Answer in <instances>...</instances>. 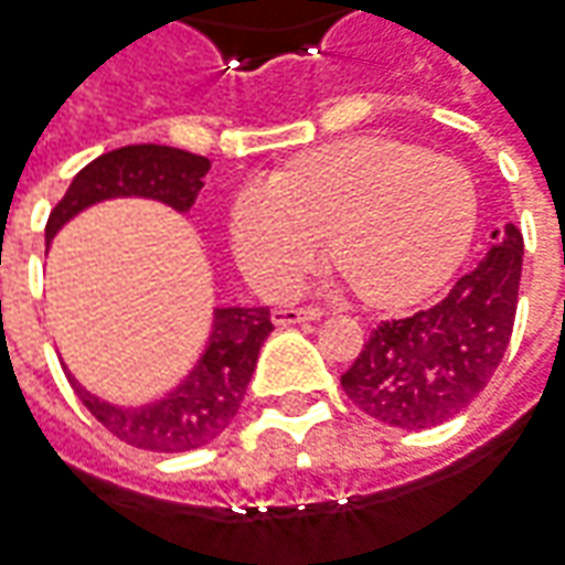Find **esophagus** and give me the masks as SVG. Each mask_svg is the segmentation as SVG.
<instances>
[{
	"label": "esophagus",
	"instance_id": "obj_1",
	"mask_svg": "<svg viewBox=\"0 0 565 565\" xmlns=\"http://www.w3.org/2000/svg\"><path fill=\"white\" fill-rule=\"evenodd\" d=\"M321 318V309H275L271 311V321L278 327H294V323L318 321Z\"/></svg>",
	"mask_w": 565,
	"mask_h": 565
}]
</instances>
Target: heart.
Instances as JSON below:
<instances>
[{
  "mask_svg": "<svg viewBox=\"0 0 565 565\" xmlns=\"http://www.w3.org/2000/svg\"><path fill=\"white\" fill-rule=\"evenodd\" d=\"M475 226L477 186L461 161L382 137L318 149L232 201L235 256L271 296L302 281L330 232V256L366 302H413L456 271Z\"/></svg>",
  "mask_w": 565,
  "mask_h": 565,
  "instance_id": "heart-1",
  "label": "heart"
}]
</instances>
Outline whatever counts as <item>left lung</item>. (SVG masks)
I'll return each instance as SVG.
<instances>
[{
  "label": "left lung",
  "mask_w": 565,
  "mask_h": 565,
  "mask_svg": "<svg viewBox=\"0 0 565 565\" xmlns=\"http://www.w3.org/2000/svg\"><path fill=\"white\" fill-rule=\"evenodd\" d=\"M495 244L480 266L461 275L440 302L409 318L382 321L342 388L373 419L425 431L452 419L502 364L514 333L523 235L514 223L492 232Z\"/></svg>",
  "instance_id": "8db88e82"
}]
</instances>
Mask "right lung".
Here are the masks:
<instances>
[{
  "instance_id": "1",
  "label": "right lung",
  "mask_w": 565,
  "mask_h": 565,
  "mask_svg": "<svg viewBox=\"0 0 565 565\" xmlns=\"http://www.w3.org/2000/svg\"><path fill=\"white\" fill-rule=\"evenodd\" d=\"M211 171V161L186 149L159 143L121 146L104 152L100 159L85 164L73 177L66 195L51 211L45 238H54L63 223L82 214L85 207L106 199H156L173 211L186 214L204 186V173ZM269 309H228L214 311V330L207 339V349L199 358L195 370L189 373L168 397L146 406H116L85 392L76 379L70 376L78 401L88 406V413L113 431L118 440L149 452H186L204 447L216 434L228 428L247 392V382L254 376L259 349L269 337Z\"/></svg>"
}]
</instances>
